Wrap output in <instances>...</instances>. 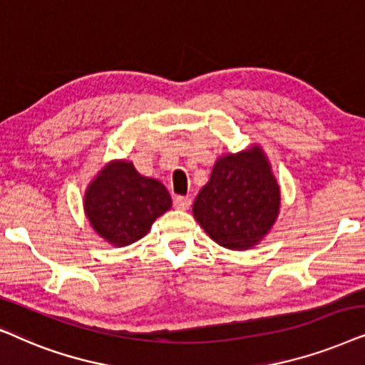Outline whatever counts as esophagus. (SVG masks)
<instances>
[{
    "label": "esophagus",
    "instance_id": "34e87169",
    "mask_svg": "<svg viewBox=\"0 0 365 365\" xmlns=\"http://www.w3.org/2000/svg\"><path fill=\"white\" fill-rule=\"evenodd\" d=\"M173 205L178 210H188L192 205V198L190 197H183V195H177L173 198Z\"/></svg>",
    "mask_w": 365,
    "mask_h": 365
}]
</instances>
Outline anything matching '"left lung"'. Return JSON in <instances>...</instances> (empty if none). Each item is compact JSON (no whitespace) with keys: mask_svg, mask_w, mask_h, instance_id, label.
I'll list each match as a JSON object with an SVG mask.
<instances>
[{"mask_svg":"<svg viewBox=\"0 0 365 365\" xmlns=\"http://www.w3.org/2000/svg\"><path fill=\"white\" fill-rule=\"evenodd\" d=\"M280 190L259 147L218 158L193 203V215L218 245L245 250L274 225Z\"/></svg>","mask_w":365,"mask_h":365,"instance_id":"8db88e82","label":"left lung"}]
</instances>
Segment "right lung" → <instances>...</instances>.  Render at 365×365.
Returning <instances> with one entry per match:
<instances>
[{
    "instance_id": "1",
    "label": "right lung",
    "mask_w": 365,
    "mask_h": 365,
    "mask_svg": "<svg viewBox=\"0 0 365 365\" xmlns=\"http://www.w3.org/2000/svg\"><path fill=\"white\" fill-rule=\"evenodd\" d=\"M170 207L172 197L167 188L158 180L140 175L128 162L110 163L85 195V212L91 227L116 247L142 239Z\"/></svg>"
}]
</instances>
